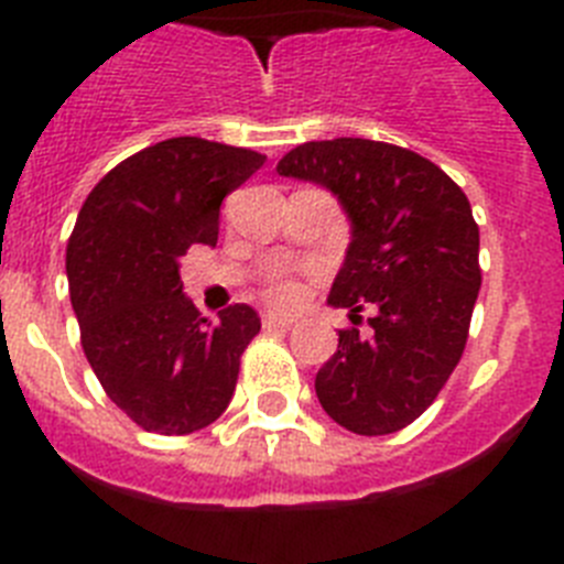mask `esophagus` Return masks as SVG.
Listing matches in <instances>:
<instances>
[{"label":"esophagus","instance_id":"34e87169","mask_svg":"<svg viewBox=\"0 0 564 564\" xmlns=\"http://www.w3.org/2000/svg\"><path fill=\"white\" fill-rule=\"evenodd\" d=\"M293 322H296V318L285 316V313H265V316H262V325H265V327H282V330L293 327Z\"/></svg>","mask_w":564,"mask_h":564}]
</instances>
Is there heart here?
Wrapping results in <instances>:
<instances>
[{
	"instance_id": "heart-1",
	"label": "heart",
	"mask_w": 564,
	"mask_h": 564,
	"mask_svg": "<svg viewBox=\"0 0 564 564\" xmlns=\"http://www.w3.org/2000/svg\"><path fill=\"white\" fill-rule=\"evenodd\" d=\"M271 296L276 299V302H291V299L296 296V285H293V282H285V279H279L276 285L271 288Z\"/></svg>"
}]
</instances>
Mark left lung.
<instances>
[{"label": "left lung", "instance_id": "left-lung-1", "mask_svg": "<svg viewBox=\"0 0 564 564\" xmlns=\"http://www.w3.org/2000/svg\"><path fill=\"white\" fill-rule=\"evenodd\" d=\"M276 172L330 192L350 220L327 305L350 318L376 307L370 336L338 330L318 403L356 435H392L426 412L466 347L480 291L471 206L432 161L364 138L302 143Z\"/></svg>", "mask_w": 564, "mask_h": 564}]
</instances>
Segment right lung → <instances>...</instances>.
<instances>
[{"mask_svg": "<svg viewBox=\"0 0 564 564\" xmlns=\"http://www.w3.org/2000/svg\"><path fill=\"white\" fill-rule=\"evenodd\" d=\"M262 163L251 149L169 138L118 163L78 212L67 282L84 356L147 432L188 435L231 401L259 316L248 305L220 322L203 316L183 293L181 259L192 246H217L226 194Z\"/></svg>", "mask_w": 564, "mask_h": 564, "instance_id": "right-lung-1", "label": "right lung"}]
</instances>
